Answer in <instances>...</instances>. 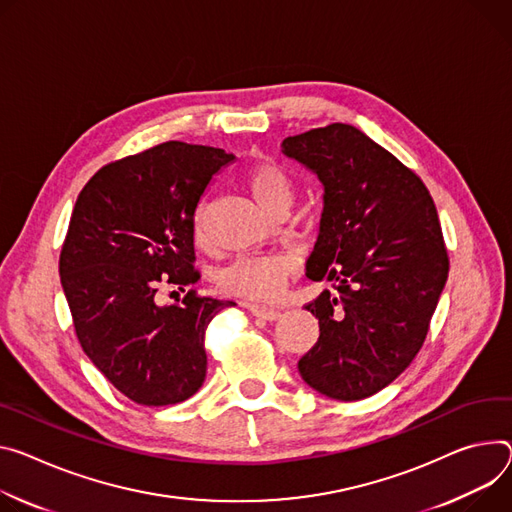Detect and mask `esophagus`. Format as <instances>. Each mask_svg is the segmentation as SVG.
<instances>
[{
  "mask_svg": "<svg viewBox=\"0 0 512 512\" xmlns=\"http://www.w3.org/2000/svg\"><path fill=\"white\" fill-rule=\"evenodd\" d=\"M251 314L257 316V318H263V320H277L282 314L280 310H273V308H265V306H259V304H251L249 306Z\"/></svg>",
  "mask_w": 512,
  "mask_h": 512,
  "instance_id": "1",
  "label": "esophagus"
}]
</instances>
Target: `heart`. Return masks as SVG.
<instances>
[{
	"label": "heart",
	"instance_id": "1",
	"mask_svg": "<svg viewBox=\"0 0 512 512\" xmlns=\"http://www.w3.org/2000/svg\"><path fill=\"white\" fill-rule=\"evenodd\" d=\"M247 190L255 202L271 216L288 212L294 202V181L286 169L271 161H259L245 171ZM194 239L204 243L202 210L196 214ZM296 269L292 255H253L241 257L218 273V286L224 294L251 302H269L282 292L290 273Z\"/></svg>",
	"mask_w": 512,
	"mask_h": 512
}]
</instances>
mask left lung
Returning <instances> with one entry per match:
<instances>
[{"mask_svg":"<svg viewBox=\"0 0 512 512\" xmlns=\"http://www.w3.org/2000/svg\"><path fill=\"white\" fill-rule=\"evenodd\" d=\"M282 153L322 183L306 275L335 288L306 304L320 337L298 371L318 394L361 400L392 384L425 343L449 273L437 208L425 183L355 126L288 136Z\"/></svg>","mask_w":512,"mask_h":512,"instance_id":"1","label":"left lung"}]
</instances>
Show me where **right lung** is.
<instances>
[{
    "instance_id": "1",
    "label": "right lung",
    "mask_w": 512,
    "mask_h": 512,
    "mask_svg": "<svg viewBox=\"0 0 512 512\" xmlns=\"http://www.w3.org/2000/svg\"><path fill=\"white\" fill-rule=\"evenodd\" d=\"M222 149L163 143L102 167L81 190L59 273L77 339L102 374L143 406L194 396L206 380L204 331L235 302L188 292L161 306L157 290L198 282L194 216Z\"/></svg>"
}]
</instances>
